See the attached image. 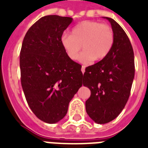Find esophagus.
Wrapping results in <instances>:
<instances>
[{
    "label": "esophagus",
    "mask_w": 148,
    "mask_h": 148,
    "mask_svg": "<svg viewBox=\"0 0 148 148\" xmlns=\"http://www.w3.org/2000/svg\"><path fill=\"white\" fill-rule=\"evenodd\" d=\"M81 71H82V73H84L85 72V66H82L81 67Z\"/></svg>",
    "instance_id": "esophagus-1"
}]
</instances>
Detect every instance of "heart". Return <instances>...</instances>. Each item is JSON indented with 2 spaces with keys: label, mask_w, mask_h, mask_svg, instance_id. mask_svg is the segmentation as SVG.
Masks as SVG:
<instances>
[{
  "label": "heart",
  "mask_w": 148,
  "mask_h": 148,
  "mask_svg": "<svg viewBox=\"0 0 148 148\" xmlns=\"http://www.w3.org/2000/svg\"><path fill=\"white\" fill-rule=\"evenodd\" d=\"M114 43V32L109 24L97 21H84L74 27L71 34H64L60 44L65 53L72 60L78 58L81 45L84 51L80 61L88 64L95 59L101 60L108 55Z\"/></svg>",
  "instance_id": "obj_1"
}]
</instances>
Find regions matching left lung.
Wrapping results in <instances>:
<instances>
[{"instance_id": "1", "label": "left lung", "mask_w": 148, "mask_h": 148, "mask_svg": "<svg viewBox=\"0 0 148 148\" xmlns=\"http://www.w3.org/2000/svg\"><path fill=\"white\" fill-rule=\"evenodd\" d=\"M114 43L104 59L86 67L84 86L90 90L86 111L97 124H106L120 114L131 94L134 77V56L131 41L121 27L110 17Z\"/></svg>"}]
</instances>
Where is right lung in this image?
<instances>
[{"label":"right lung","mask_w":148,"mask_h":148,"mask_svg":"<svg viewBox=\"0 0 148 148\" xmlns=\"http://www.w3.org/2000/svg\"><path fill=\"white\" fill-rule=\"evenodd\" d=\"M73 19L41 17L24 36L20 53L21 81L29 107L42 121L54 124L66 115L82 86L81 65L71 60L60 38Z\"/></svg>","instance_id":"right-lung-1"}]
</instances>
